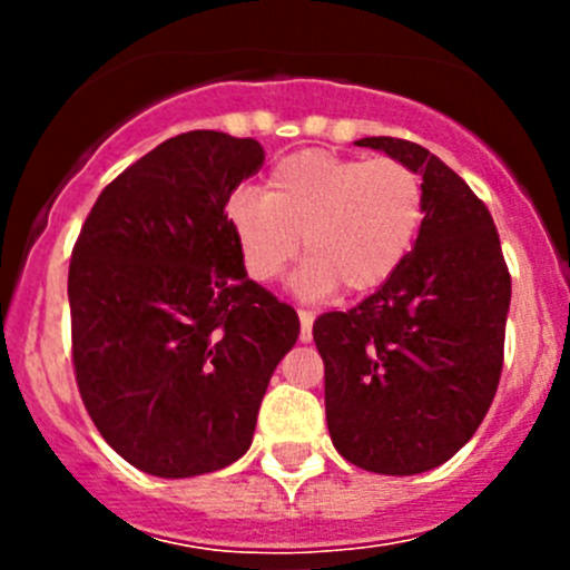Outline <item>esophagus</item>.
Wrapping results in <instances>:
<instances>
[{
    "mask_svg": "<svg viewBox=\"0 0 570 570\" xmlns=\"http://www.w3.org/2000/svg\"><path fill=\"white\" fill-rule=\"evenodd\" d=\"M297 317H301V342H312L314 314L306 312V308H301V312H297Z\"/></svg>",
    "mask_w": 570,
    "mask_h": 570,
    "instance_id": "obj_1",
    "label": "esophagus"
}]
</instances>
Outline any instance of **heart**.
<instances>
[{
	"instance_id": "1",
	"label": "heart",
	"mask_w": 570,
	"mask_h": 570,
	"mask_svg": "<svg viewBox=\"0 0 570 570\" xmlns=\"http://www.w3.org/2000/svg\"><path fill=\"white\" fill-rule=\"evenodd\" d=\"M424 220V187L394 157L289 154L267 176L264 195L239 189L228 223L253 281H275L292 258L308 262L297 292L320 297L342 286L350 295L377 289L402 267Z\"/></svg>"
}]
</instances>
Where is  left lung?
<instances>
[{
	"label": "left lung",
	"instance_id": "1",
	"mask_svg": "<svg viewBox=\"0 0 570 570\" xmlns=\"http://www.w3.org/2000/svg\"><path fill=\"white\" fill-rule=\"evenodd\" d=\"M422 176L424 220L392 278L350 312L314 322L325 416L344 461L375 474H422L476 433L497 394L510 273L491 212L435 154L364 137Z\"/></svg>",
	"mask_w": 570,
	"mask_h": 570
}]
</instances>
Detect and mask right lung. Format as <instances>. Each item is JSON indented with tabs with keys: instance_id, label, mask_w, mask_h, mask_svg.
Wrapping results in <instances>:
<instances>
[{
	"instance_id": "1",
	"label": "right lung",
	"mask_w": 570,
	"mask_h": 570,
	"mask_svg": "<svg viewBox=\"0 0 570 570\" xmlns=\"http://www.w3.org/2000/svg\"><path fill=\"white\" fill-rule=\"evenodd\" d=\"M262 163L250 137H170L101 189L73 245L79 394L107 444L146 474L239 461L301 333L295 308L248 278L226 215Z\"/></svg>"
}]
</instances>
